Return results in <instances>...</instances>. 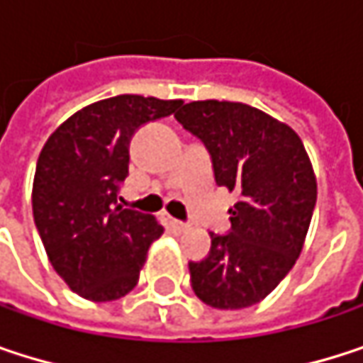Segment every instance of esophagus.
Masks as SVG:
<instances>
[{
    "label": "esophagus",
    "instance_id": "34e87169",
    "mask_svg": "<svg viewBox=\"0 0 363 363\" xmlns=\"http://www.w3.org/2000/svg\"><path fill=\"white\" fill-rule=\"evenodd\" d=\"M168 223H170V227H172V229H177V231H186V229H189V225H186V223L177 220V218H168Z\"/></svg>",
    "mask_w": 363,
    "mask_h": 363
}]
</instances>
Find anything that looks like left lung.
<instances>
[{"label": "left lung", "instance_id": "left-lung-1", "mask_svg": "<svg viewBox=\"0 0 363 363\" xmlns=\"http://www.w3.org/2000/svg\"><path fill=\"white\" fill-rule=\"evenodd\" d=\"M174 117L206 145L216 184L240 193L231 231L189 262L193 292L214 309L252 307L303 250L318 199L309 155L290 125L244 103L193 101Z\"/></svg>", "mask_w": 363, "mask_h": 363}]
</instances>
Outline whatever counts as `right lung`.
<instances>
[{"label": "right lung", "instance_id": "obj_1", "mask_svg": "<svg viewBox=\"0 0 363 363\" xmlns=\"http://www.w3.org/2000/svg\"><path fill=\"white\" fill-rule=\"evenodd\" d=\"M182 101L121 94L73 113L45 140L33 179V218L54 271L79 296L107 303L138 281L164 233L151 214L119 206L130 140Z\"/></svg>", "mask_w": 363, "mask_h": 363}]
</instances>
